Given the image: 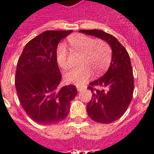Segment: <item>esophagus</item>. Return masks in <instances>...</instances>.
<instances>
[{
	"mask_svg": "<svg viewBox=\"0 0 154 154\" xmlns=\"http://www.w3.org/2000/svg\"><path fill=\"white\" fill-rule=\"evenodd\" d=\"M76 88H77V90H78V92H80V91H82V89H83V87L80 86V85H76Z\"/></svg>",
	"mask_w": 154,
	"mask_h": 154,
	"instance_id": "obj_1",
	"label": "esophagus"
}]
</instances>
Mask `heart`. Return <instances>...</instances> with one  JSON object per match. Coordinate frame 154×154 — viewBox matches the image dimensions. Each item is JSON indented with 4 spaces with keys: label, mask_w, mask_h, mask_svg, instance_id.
<instances>
[{
    "label": "heart",
    "mask_w": 154,
    "mask_h": 154,
    "mask_svg": "<svg viewBox=\"0 0 154 154\" xmlns=\"http://www.w3.org/2000/svg\"><path fill=\"white\" fill-rule=\"evenodd\" d=\"M68 42L73 51L82 53V56L79 61L81 65L72 69L64 75L67 82L82 85L92 77L93 73L98 76L109 67L112 50L105 41L77 34L71 36ZM55 58L59 67L62 69L69 68L68 51L63 44L57 47Z\"/></svg>",
    "instance_id": "1"
}]
</instances>
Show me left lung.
<instances>
[{"mask_svg": "<svg viewBox=\"0 0 154 154\" xmlns=\"http://www.w3.org/2000/svg\"><path fill=\"white\" fill-rule=\"evenodd\" d=\"M81 33L106 42L112 48L108 71L101 78L89 83L92 97L87 104V113L92 120L110 123L117 120L127 109L134 89L133 69L129 54L116 38L102 30H80ZM97 85L101 90H94Z\"/></svg>", "mask_w": 154, "mask_h": 154, "instance_id": "left-lung-1", "label": "left lung"}]
</instances>
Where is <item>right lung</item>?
Listing matches in <instances>:
<instances>
[{
    "instance_id": "right-lung-1",
    "label": "right lung",
    "mask_w": 154,
    "mask_h": 154,
    "mask_svg": "<svg viewBox=\"0 0 154 154\" xmlns=\"http://www.w3.org/2000/svg\"><path fill=\"white\" fill-rule=\"evenodd\" d=\"M72 32H42L27 43L17 62V96L29 117L39 124H56L64 120L71 101L78 93L73 85L59 86L62 75L55 58L58 44Z\"/></svg>"
}]
</instances>
